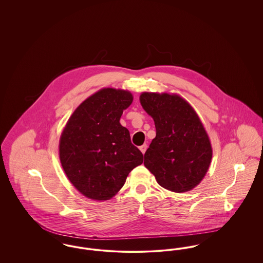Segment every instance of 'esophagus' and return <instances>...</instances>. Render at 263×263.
Listing matches in <instances>:
<instances>
[{"label": "esophagus", "mask_w": 263, "mask_h": 263, "mask_svg": "<svg viewBox=\"0 0 263 263\" xmlns=\"http://www.w3.org/2000/svg\"><path fill=\"white\" fill-rule=\"evenodd\" d=\"M146 150H147V145H146V144H144V145L140 146V151H141L143 154H145Z\"/></svg>", "instance_id": "34e87169"}]
</instances>
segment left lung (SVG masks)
Listing matches in <instances>:
<instances>
[{
    "label": "left lung",
    "instance_id": "obj_1",
    "mask_svg": "<svg viewBox=\"0 0 263 263\" xmlns=\"http://www.w3.org/2000/svg\"><path fill=\"white\" fill-rule=\"evenodd\" d=\"M140 102L157 131L145 166L167 190L182 193L197 186L211 163L212 147L196 111L177 95L143 92Z\"/></svg>",
    "mask_w": 263,
    "mask_h": 263
}]
</instances>
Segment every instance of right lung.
I'll return each instance as SVG.
<instances>
[{
    "label": "right lung",
    "mask_w": 263,
    "mask_h": 263,
    "mask_svg": "<svg viewBox=\"0 0 263 263\" xmlns=\"http://www.w3.org/2000/svg\"><path fill=\"white\" fill-rule=\"evenodd\" d=\"M132 101L128 90L102 88L77 107L63 130L59 143L63 170L88 198L110 199L129 173L143 163V154L119 122Z\"/></svg>",
    "instance_id": "obj_1"
}]
</instances>
